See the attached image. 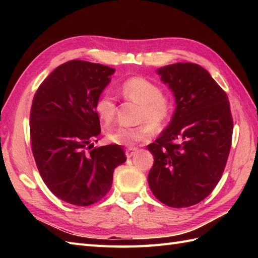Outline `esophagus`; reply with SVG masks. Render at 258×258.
Wrapping results in <instances>:
<instances>
[{
  "instance_id": "obj_1",
  "label": "esophagus",
  "mask_w": 258,
  "mask_h": 258,
  "mask_svg": "<svg viewBox=\"0 0 258 258\" xmlns=\"http://www.w3.org/2000/svg\"><path fill=\"white\" fill-rule=\"evenodd\" d=\"M138 151H139L138 147H127V149H126V151H125L126 156H127L128 158L132 157L133 155H135V153Z\"/></svg>"
}]
</instances>
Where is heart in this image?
Returning a JSON list of instances; mask_svg holds the SVG:
<instances>
[{
    "instance_id": "b5f03b06",
    "label": "heart",
    "mask_w": 258,
    "mask_h": 258,
    "mask_svg": "<svg viewBox=\"0 0 258 258\" xmlns=\"http://www.w3.org/2000/svg\"><path fill=\"white\" fill-rule=\"evenodd\" d=\"M119 93L125 100L139 104L138 119L144 120L135 126H118L107 133V139L114 144L132 146L151 138L153 126L161 127L171 117L173 100L168 93L161 91L155 82L142 76L124 81ZM94 109L104 125H109L115 117L116 101L111 93H103L97 97Z\"/></svg>"
}]
</instances>
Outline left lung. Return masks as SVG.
Listing matches in <instances>:
<instances>
[{"instance_id":"1","label":"left lung","mask_w":258,"mask_h":258,"mask_svg":"<svg viewBox=\"0 0 258 258\" xmlns=\"http://www.w3.org/2000/svg\"><path fill=\"white\" fill-rule=\"evenodd\" d=\"M172 90L176 107L167 127L147 149L152 193L175 208L200 203L220 182L231 150L233 118L226 93L195 63L157 70Z\"/></svg>"}]
</instances>
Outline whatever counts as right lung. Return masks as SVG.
<instances>
[{
	"label": "right lung",
	"mask_w": 258,
	"mask_h": 258,
	"mask_svg": "<svg viewBox=\"0 0 258 258\" xmlns=\"http://www.w3.org/2000/svg\"><path fill=\"white\" fill-rule=\"evenodd\" d=\"M115 70L73 59L59 65L38 87L30 114L32 152L52 193L76 206L102 200L115 167L126 161L122 146L94 147L101 134L94 109Z\"/></svg>",
	"instance_id": "right-lung-1"
}]
</instances>
